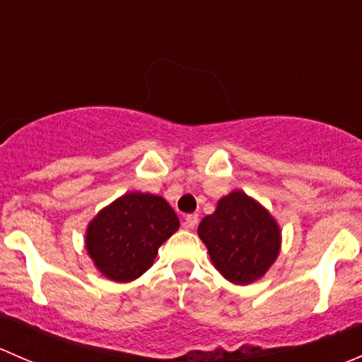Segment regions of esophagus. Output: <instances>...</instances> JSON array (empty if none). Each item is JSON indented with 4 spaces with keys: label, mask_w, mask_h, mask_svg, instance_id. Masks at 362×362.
<instances>
[{
    "label": "esophagus",
    "mask_w": 362,
    "mask_h": 362,
    "mask_svg": "<svg viewBox=\"0 0 362 362\" xmlns=\"http://www.w3.org/2000/svg\"><path fill=\"white\" fill-rule=\"evenodd\" d=\"M198 222H199V218H198V215H196V214L185 215V228L194 229L196 226H198Z\"/></svg>",
    "instance_id": "obj_1"
}]
</instances>
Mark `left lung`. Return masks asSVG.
Wrapping results in <instances>:
<instances>
[{"label":"left lung","mask_w":362,"mask_h":362,"mask_svg":"<svg viewBox=\"0 0 362 362\" xmlns=\"http://www.w3.org/2000/svg\"><path fill=\"white\" fill-rule=\"evenodd\" d=\"M198 235L215 269L236 286L262 279L282 247L276 218L240 189L218 199L214 214L199 224Z\"/></svg>","instance_id":"8db88e82"}]
</instances>
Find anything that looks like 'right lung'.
<instances>
[{"label":"right lung","mask_w":362,"mask_h":362,"mask_svg":"<svg viewBox=\"0 0 362 362\" xmlns=\"http://www.w3.org/2000/svg\"><path fill=\"white\" fill-rule=\"evenodd\" d=\"M180 228L170 203L151 192H126L87 224L86 250L98 272L113 282L144 275L159 247Z\"/></svg>","instance_id":"obj_1"}]
</instances>
